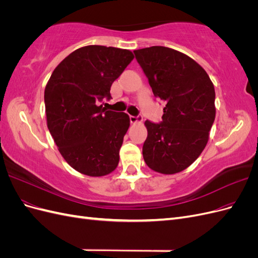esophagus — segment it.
I'll return each instance as SVG.
<instances>
[{
  "instance_id": "1",
  "label": "esophagus",
  "mask_w": 258,
  "mask_h": 258,
  "mask_svg": "<svg viewBox=\"0 0 258 258\" xmlns=\"http://www.w3.org/2000/svg\"><path fill=\"white\" fill-rule=\"evenodd\" d=\"M129 118H130V122H131V123L141 122V121L143 120V118H142L141 116H132V115H130V116H129Z\"/></svg>"
}]
</instances>
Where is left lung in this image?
Masks as SVG:
<instances>
[{
    "label": "left lung",
    "instance_id": "1",
    "mask_svg": "<svg viewBox=\"0 0 258 258\" xmlns=\"http://www.w3.org/2000/svg\"><path fill=\"white\" fill-rule=\"evenodd\" d=\"M134 52L154 96L166 103L159 123L145 121L143 158L156 172H181L208 143L215 119L214 86L196 61L177 50L152 46Z\"/></svg>",
    "mask_w": 258,
    "mask_h": 258
}]
</instances>
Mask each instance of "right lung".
Here are the masks:
<instances>
[{"mask_svg":"<svg viewBox=\"0 0 258 258\" xmlns=\"http://www.w3.org/2000/svg\"><path fill=\"white\" fill-rule=\"evenodd\" d=\"M132 59L127 49L85 46L62 60L46 85L50 135L62 157L83 174L103 176L118 165L129 116L100 103L111 99L113 82Z\"/></svg>","mask_w":258,"mask_h":258,"instance_id":"1","label":"right lung"}]
</instances>
